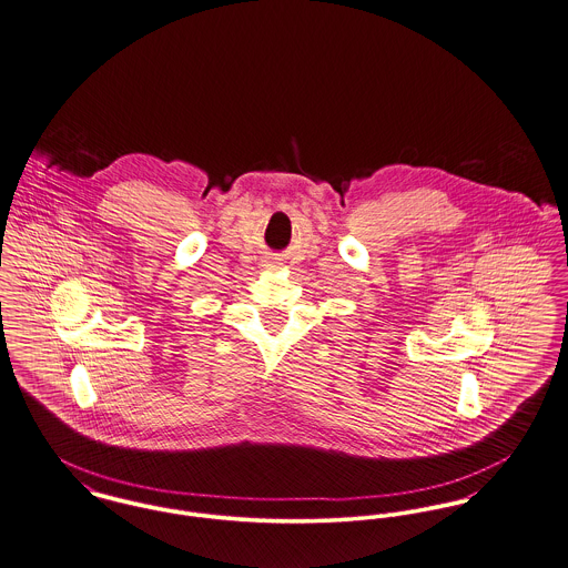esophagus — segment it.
Here are the masks:
<instances>
[{"mask_svg": "<svg viewBox=\"0 0 568 568\" xmlns=\"http://www.w3.org/2000/svg\"><path fill=\"white\" fill-rule=\"evenodd\" d=\"M267 265H278L276 262H267Z\"/></svg>", "mask_w": 568, "mask_h": 568, "instance_id": "esophagus-1", "label": "esophagus"}]
</instances>
